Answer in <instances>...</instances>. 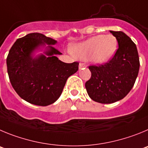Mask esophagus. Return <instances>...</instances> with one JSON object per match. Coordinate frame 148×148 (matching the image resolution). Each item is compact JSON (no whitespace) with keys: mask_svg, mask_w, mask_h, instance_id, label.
Listing matches in <instances>:
<instances>
[{"mask_svg":"<svg viewBox=\"0 0 148 148\" xmlns=\"http://www.w3.org/2000/svg\"><path fill=\"white\" fill-rule=\"evenodd\" d=\"M86 65L84 64V63H79V69H82L83 68H86Z\"/></svg>","mask_w":148,"mask_h":148,"instance_id":"1","label":"esophagus"}]
</instances>
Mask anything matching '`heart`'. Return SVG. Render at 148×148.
Instances as JSON below:
<instances>
[{
	"label": "heart",
	"instance_id": "obj_1",
	"mask_svg": "<svg viewBox=\"0 0 148 148\" xmlns=\"http://www.w3.org/2000/svg\"><path fill=\"white\" fill-rule=\"evenodd\" d=\"M117 49L116 38L113 34L94 36L74 45L71 51L80 60H89L94 64H104L110 60Z\"/></svg>",
	"mask_w": 148,
	"mask_h": 148
}]
</instances>
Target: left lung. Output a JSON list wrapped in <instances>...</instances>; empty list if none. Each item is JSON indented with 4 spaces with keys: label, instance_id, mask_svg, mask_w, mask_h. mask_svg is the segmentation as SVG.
<instances>
[{
    "label": "left lung",
    "instance_id": "obj_1",
    "mask_svg": "<svg viewBox=\"0 0 148 148\" xmlns=\"http://www.w3.org/2000/svg\"><path fill=\"white\" fill-rule=\"evenodd\" d=\"M119 48L114 58L105 65L90 66L91 77L86 88L91 99L99 103H114L123 99L134 86L139 70L136 44L122 32L110 31Z\"/></svg>",
    "mask_w": 148,
    "mask_h": 148
}]
</instances>
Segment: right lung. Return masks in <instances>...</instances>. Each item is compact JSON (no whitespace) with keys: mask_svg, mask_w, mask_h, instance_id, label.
I'll return each instance as SVG.
<instances>
[{"mask_svg":"<svg viewBox=\"0 0 148 148\" xmlns=\"http://www.w3.org/2000/svg\"><path fill=\"white\" fill-rule=\"evenodd\" d=\"M58 41L40 33H31L15 41L6 59L7 71L17 94L29 103L46 106L59 99L68 78L79 63H66L57 55Z\"/></svg>","mask_w":148,"mask_h":148,"instance_id":"1","label":"right lung"}]
</instances>
